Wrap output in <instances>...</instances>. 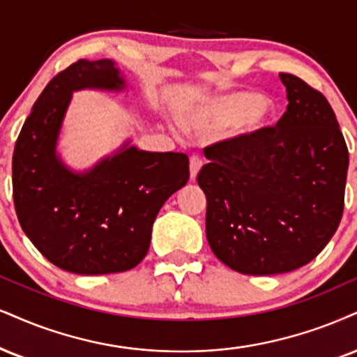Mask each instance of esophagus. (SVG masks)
Returning a JSON list of instances; mask_svg holds the SVG:
<instances>
[{
	"mask_svg": "<svg viewBox=\"0 0 357 357\" xmlns=\"http://www.w3.org/2000/svg\"><path fill=\"white\" fill-rule=\"evenodd\" d=\"M200 169H202V158L193 155L190 158V180H192V182L197 178V175H199Z\"/></svg>",
	"mask_w": 357,
	"mask_h": 357,
	"instance_id": "esophagus-1",
	"label": "esophagus"
}]
</instances>
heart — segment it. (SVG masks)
I'll use <instances>...</instances> for the list:
<instances>
[{
  "mask_svg": "<svg viewBox=\"0 0 357 357\" xmlns=\"http://www.w3.org/2000/svg\"><path fill=\"white\" fill-rule=\"evenodd\" d=\"M270 105L255 92H230L205 99L185 116L193 130H217L228 127L233 139H246L265 126Z\"/></svg>",
  "mask_w": 357,
  "mask_h": 357,
  "instance_id": "b5f03b06",
  "label": "heart"
}]
</instances>
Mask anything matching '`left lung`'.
Segmentation results:
<instances>
[{
    "mask_svg": "<svg viewBox=\"0 0 357 357\" xmlns=\"http://www.w3.org/2000/svg\"><path fill=\"white\" fill-rule=\"evenodd\" d=\"M288 109L275 127L205 147L197 182L206 197V240L243 275L305 266L340 227L349 153L331 105L280 74Z\"/></svg>",
    "mask_w": 357,
    "mask_h": 357,
    "instance_id": "left-lung-1",
    "label": "left lung"
}]
</instances>
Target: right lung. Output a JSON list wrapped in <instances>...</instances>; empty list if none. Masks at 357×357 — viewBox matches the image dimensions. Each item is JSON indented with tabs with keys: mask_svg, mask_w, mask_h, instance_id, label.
I'll return each mask as SVG.
<instances>
[{
	"mask_svg": "<svg viewBox=\"0 0 357 357\" xmlns=\"http://www.w3.org/2000/svg\"><path fill=\"white\" fill-rule=\"evenodd\" d=\"M127 87L111 59H79L44 87L13 153V199L20 225L52 265L77 275L137 266L167 199L188 180V157L140 151L130 140L76 172L57 153L73 92Z\"/></svg>",
	"mask_w": 357,
	"mask_h": 357,
	"instance_id": "obj_1",
	"label": "right lung"
}]
</instances>
